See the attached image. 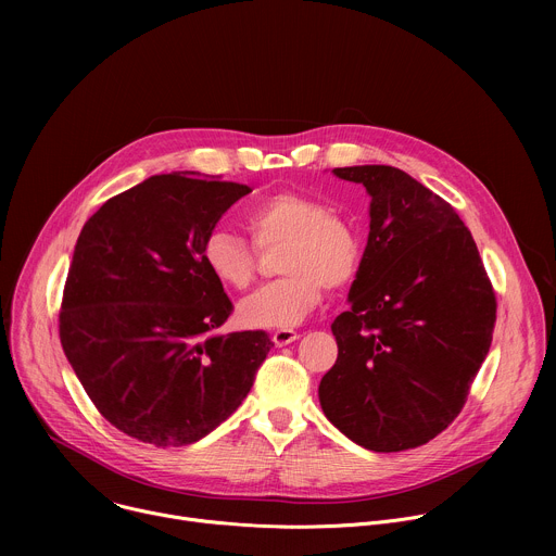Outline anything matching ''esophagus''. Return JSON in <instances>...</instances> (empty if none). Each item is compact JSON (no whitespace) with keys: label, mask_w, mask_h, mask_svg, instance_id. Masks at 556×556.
Returning a JSON list of instances; mask_svg holds the SVG:
<instances>
[{"label":"esophagus","mask_w":556,"mask_h":556,"mask_svg":"<svg viewBox=\"0 0 556 556\" xmlns=\"http://www.w3.org/2000/svg\"><path fill=\"white\" fill-rule=\"evenodd\" d=\"M296 339H299V332H294V330H277V332H273V341H275L277 348H283V345H288V343H292Z\"/></svg>","instance_id":"34e87169"}]
</instances>
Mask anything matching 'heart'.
I'll return each instance as SVG.
<instances>
[{"mask_svg": "<svg viewBox=\"0 0 556 556\" xmlns=\"http://www.w3.org/2000/svg\"><path fill=\"white\" fill-rule=\"evenodd\" d=\"M247 228L260 249L286 244L281 273L286 277L255 290L237 305V319L253 330H288L299 326L321 303L324 286L348 288L363 264V242L356 226L330 213L321 200L301 193H273L247 211ZM208 273L224 286L244 290L253 283L257 253L230 230H213L202 249Z\"/></svg>", "mask_w": 556, "mask_h": 556, "instance_id": "obj_1", "label": "heart"}]
</instances>
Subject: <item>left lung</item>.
Masks as SVG:
<instances>
[{
	"instance_id": "obj_1",
	"label": "left lung",
	"mask_w": 556,
	"mask_h": 556,
	"mask_svg": "<svg viewBox=\"0 0 556 556\" xmlns=\"http://www.w3.org/2000/svg\"><path fill=\"white\" fill-rule=\"evenodd\" d=\"M369 193V235L339 356L321 378L326 418L352 442L393 453L427 444L462 412L495 328L497 301L455 208L387 165L341 167Z\"/></svg>"
}]
</instances>
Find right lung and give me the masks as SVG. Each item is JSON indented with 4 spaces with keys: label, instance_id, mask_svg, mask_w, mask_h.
Returning <instances> with one entry per match:
<instances>
[{
    "label": "right lung",
    "instance_id": "obj_1",
    "mask_svg": "<svg viewBox=\"0 0 556 556\" xmlns=\"http://www.w3.org/2000/svg\"><path fill=\"white\" fill-rule=\"evenodd\" d=\"M247 185L151 176L78 235L59 314L63 352L101 416L155 446L193 444L242 405L273 348L264 330L217 334L232 309L202 260Z\"/></svg>",
    "mask_w": 556,
    "mask_h": 556
}]
</instances>
